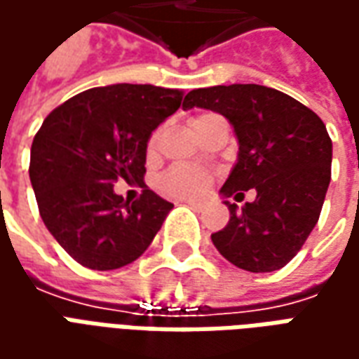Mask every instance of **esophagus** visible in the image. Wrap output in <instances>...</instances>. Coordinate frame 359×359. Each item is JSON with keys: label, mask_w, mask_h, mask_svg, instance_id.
<instances>
[{"label": "esophagus", "mask_w": 359, "mask_h": 359, "mask_svg": "<svg viewBox=\"0 0 359 359\" xmlns=\"http://www.w3.org/2000/svg\"><path fill=\"white\" fill-rule=\"evenodd\" d=\"M184 203H187V205H190V208L196 211L203 210V202H196V200H184Z\"/></svg>", "instance_id": "34e87169"}]
</instances>
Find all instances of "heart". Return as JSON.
<instances>
[{"instance_id":"obj_1","label":"heart","mask_w":359,"mask_h":359,"mask_svg":"<svg viewBox=\"0 0 359 359\" xmlns=\"http://www.w3.org/2000/svg\"><path fill=\"white\" fill-rule=\"evenodd\" d=\"M203 117L205 115L194 117L190 121V125H194ZM159 136H161V130H156L151 134V138L148 142L149 154L156 151ZM210 182L211 175L208 171L198 169V167H190V165H175L161 177L159 188H161L163 194L171 196V198H196V196H202L208 190Z\"/></svg>"}]
</instances>
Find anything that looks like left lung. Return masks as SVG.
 Returning <instances> with one entry per match:
<instances>
[{"mask_svg": "<svg viewBox=\"0 0 359 359\" xmlns=\"http://www.w3.org/2000/svg\"><path fill=\"white\" fill-rule=\"evenodd\" d=\"M184 109L221 113L238 138V159L221 188L231 219L211 234L219 254L252 273L285 267L313 231L331 182L332 142L323 121L304 103L259 84L188 92Z\"/></svg>", "mask_w": 359, "mask_h": 359, "instance_id": "8db88e82", "label": "left lung"}]
</instances>
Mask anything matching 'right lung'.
<instances>
[{"instance_id":"obj_1","label":"right lung","mask_w":359,"mask_h":359,"mask_svg":"<svg viewBox=\"0 0 359 359\" xmlns=\"http://www.w3.org/2000/svg\"><path fill=\"white\" fill-rule=\"evenodd\" d=\"M182 92L111 84L51 111L30 148V182L43 225L74 262L95 271L133 264L148 250L172 203L144 184L151 133L180 107ZM138 182L141 198L114 194Z\"/></svg>"}]
</instances>
